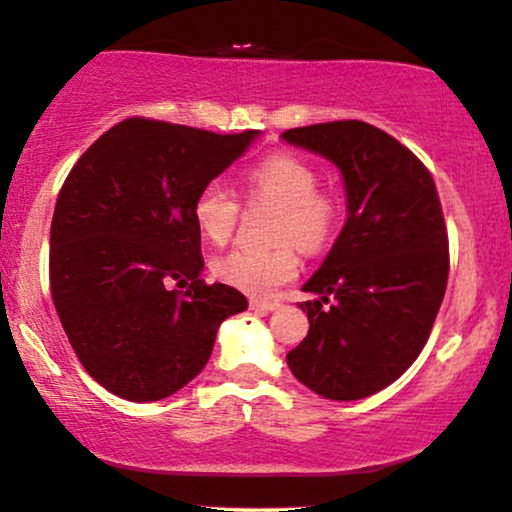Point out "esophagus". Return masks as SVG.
<instances>
[{"mask_svg":"<svg viewBox=\"0 0 512 512\" xmlns=\"http://www.w3.org/2000/svg\"><path fill=\"white\" fill-rule=\"evenodd\" d=\"M249 307H251V312H256V314H268V312H272V310H277L279 307V303H268V300H249Z\"/></svg>","mask_w":512,"mask_h":512,"instance_id":"1","label":"esophagus"}]
</instances>
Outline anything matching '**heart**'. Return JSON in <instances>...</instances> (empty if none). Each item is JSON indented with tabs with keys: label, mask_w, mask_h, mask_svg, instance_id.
<instances>
[{
	"label": "heart",
	"mask_w": 512,
	"mask_h": 512,
	"mask_svg": "<svg viewBox=\"0 0 512 512\" xmlns=\"http://www.w3.org/2000/svg\"><path fill=\"white\" fill-rule=\"evenodd\" d=\"M319 184V172L293 153H277L249 167L240 191L249 205H275L270 249H235L216 258L212 270L223 284L270 298L298 275L296 248L317 254L333 240L340 226L342 205L338 193ZM242 205L233 191L219 181H209L193 200L195 228L207 242L223 247L233 240Z\"/></svg>",
	"instance_id": "heart-1"
}]
</instances>
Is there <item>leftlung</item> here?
<instances>
[{"mask_svg": "<svg viewBox=\"0 0 512 512\" xmlns=\"http://www.w3.org/2000/svg\"><path fill=\"white\" fill-rule=\"evenodd\" d=\"M340 167L349 216L303 291L310 331L286 354L305 387L356 401L389 387L429 340L443 303L450 242L426 165L387 132L333 121L282 132Z\"/></svg>", "mask_w": 512, "mask_h": 512, "instance_id": "obj_1", "label": "left lung"}]
</instances>
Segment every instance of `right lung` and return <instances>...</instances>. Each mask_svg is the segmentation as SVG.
<instances>
[{"instance_id": "1", "label": "right lung", "mask_w": 512, "mask_h": 512, "mask_svg": "<svg viewBox=\"0 0 512 512\" xmlns=\"http://www.w3.org/2000/svg\"><path fill=\"white\" fill-rule=\"evenodd\" d=\"M256 135L125 118L67 174L51 296L76 359L111 394L146 403L179 391L205 368L221 321L247 310L233 286L200 277L193 200Z\"/></svg>"}]
</instances>
